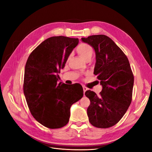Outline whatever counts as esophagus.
<instances>
[{
  "label": "esophagus",
  "instance_id": "obj_1",
  "mask_svg": "<svg viewBox=\"0 0 152 152\" xmlns=\"http://www.w3.org/2000/svg\"><path fill=\"white\" fill-rule=\"evenodd\" d=\"M83 90H84V93H85V92H86V91L88 90V89H87L86 87H85V86H83Z\"/></svg>",
  "mask_w": 152,
  "mask_h": 152
}]
</instances>
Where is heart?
Segmentation results:
<instances>
[{"instance_id":"heart-1","label":"heart","mask_w":152,"mask_h":152,"mask_svg":"<svg viewBox=\"0 0 152 152\" xmlns=\"http://www.w3.org/2000/svg\"><path fill=\"white\" fill-rule=\"evenodd\" d=\"M76 50L79 56L86 61H89L94 53L93 48L90 45L86 43L80 44L77 46ZM69 59L70 57L68 58V59Z\"/></svg>"}]
</instances>
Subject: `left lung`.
<instances>
[{"mask_svg":"<svg viewBox=\"0 0 152 152\" xmlns=\"http://www.w3.org/2000/svg\"><path fill=\"white\" fill-rule=\"evenodd\" d=\"M81 39L95 50L94 74L103 87L99 96L90 90L85 93L90 99L89 121L96 127L108 128L118 122L131 104L134 76L126 54L108 37L95 35Z\"/></svg>","mask_w":152,"mask_h":152,"instance_id":"left-lung-1","label":"left lung"}]
</instances>
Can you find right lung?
<instances>
[{
  "label": "right lung",
  "instance_id": "add662e5",
  "mask_svg": "<svg viewBox=\"0 0 152 152\" xmlns=\"http://www.w3.org/2000/svg\"><path fill=\"white\" fill-rule=\"evenodd\" d=\"M78 44V39L51 37L31 53L26 63L23 91L26 103L32 116L48 128L66 126L71 106L83 96L81 86L57 83L58 73Z\"/></svg>",
  "mask_w": 152,
  "mask_h": 152
}]
</instances>
